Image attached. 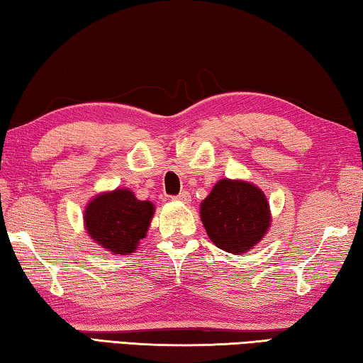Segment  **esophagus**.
Returning a JSON list of instances; mask_svg holds the SVG:
<instances>
[{"instance_id": "obj_1", "label": "esophagus", "mask_w": 363, "mask_h": 363, "mask_svg": "<svg viewBox=\"0 0 363 363\" xmlns=\"http://www.w3.org/2000/svg\"><path fill=\"white\" fill-rule=\"evenodd\" d=\"M174 199H176V200H179V201H182V203H189V201H190V194H189V192H186V190H182V192H181L179 195H176Z\"/></svg>"}]
</instances>
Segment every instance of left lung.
I'll return each mask as SVG.
<instances>
[{"mask_svg":"<svg viewBox=\"0 0 363 363\" xmlns=\"http://www.w3.org/2000/svg\"><path fill=\"white\" fill-rule=\"evenodd\" d=\"M200 216L210 240L235 255L253 248L270 224L266 196L243 181H219L201 203Z\"/></svg>","mask_w":363,"mask_h":363,"instance_id":"left-lung-1","label":"left lung"}]
</instances>
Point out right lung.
<instances>
[{
	"mask_svg": "<svg viewBox=\"0 0 363 363\" xmlns=\"http://www.w3.org/2000/svg\"><path fill=\"white\" fill-rule=\"evenodd\" d=\"M150 201L138 200L131 190L116 189L91 201L84 224L93 240L115 255H128L145 237L153 216Z\"/></svg>",
	"mask_w": 363,
	"mask_h": 363,
	"instance_id": "add662e5",
	"label": "right lung"
}]
</instances>
